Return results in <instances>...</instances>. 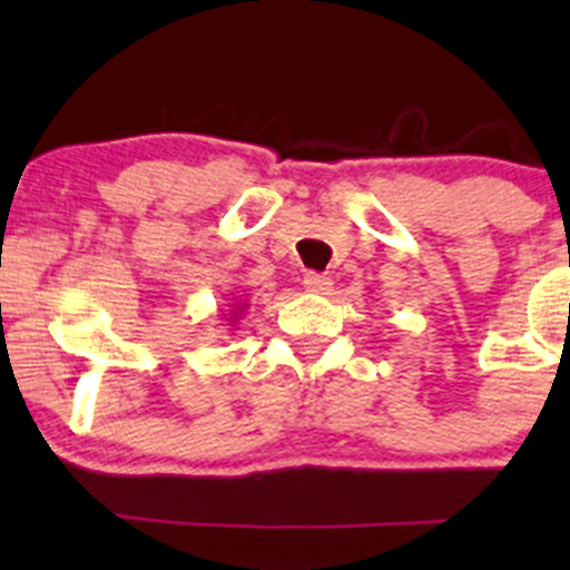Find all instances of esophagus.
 <instances>
[{"label": "esophagus", "instance_id": "esophagus-1", "mask_svg": "<svg viewBox=\"0 0 570 570\" xmlns=\"http://www.w3.org/2000/svg\"><path fill=\"white\" fill-rule=\"evenodd\" d=\"M303 286L311 294H330L332 289V278L322 276V273H307V276L303 278Z\"/></svg>", "mask_w": 570, "mask_h": 570}]
</instances>
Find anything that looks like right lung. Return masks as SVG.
I'll return each instance as SVG.
<instances>
[{
  "instance_id": "right-lung-1",
  "label": "right lung",
  "mask_w": 570,
  "mask_h": 570,
  "mask_svg": "<svg viewBox=\"0 0 570 570\" xmlns=\"http://www.w3.org/2000/svg\"><path fill=\"white\" fill-rule=\"evenodd\" d=\"M246 305H248V303H235V305H230V313H222V316H225V322H230V326H238V318L246 313Z\"/></svg>"
}]
</instances>
